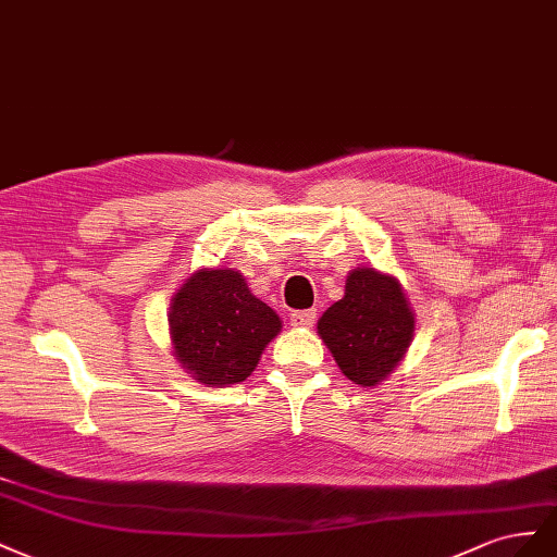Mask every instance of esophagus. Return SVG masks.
<instances>
[{
  "label": "esophagus",
  "instance_id": "1",
  "mask_svg": "<svg viewBox=\"0 0 557 557\" xmlns=\"http://www.w3.org/2000/svg\"><path fill=\"white\" fill-rule=\"evenodd\" d=\"M314 317H317V308L296 310V312H292V326H296V329H310L314 324Z\"/></svg>",
  "mask_w": 557,
  "mask_h": 557
}]
</instances>
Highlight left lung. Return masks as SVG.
Instances as JSON below:
<instances>
[{"instance_id": "1", "label": "left lung", "mask_w": 557, "mask_h": 557, "mask_svg": "<svg viewBox=\"0 0 557 557\" xmlns=\"http://www.w3.org/2000/svg\"><path fill=\"white\" fill-rule=\"evenodd\" d=\"M416 331V314L396 277L375 268H355L345 296L317 322L341 371L361 387H375L406 355Z\"/></svg>"}]
</instances>
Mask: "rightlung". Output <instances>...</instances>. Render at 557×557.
Instances as JSON below:
<instances>
[{
  "label": "right lung",
  "instance_id": "obj_1",
  "mask_svg": "<svg viewBox=\"0 0 557 557\" xmlns=\"http://www.w3.org/2000/svg\"><path fill=\"white\" fill-rule=\"evenodd\" d=\"M168 322L174 357L208 387L243 383L282 329L233 268L196 270L172 296Z\"/></svg>",
  "mask_w": 557,
  "mask_h": 557
}]
</instances>
